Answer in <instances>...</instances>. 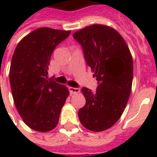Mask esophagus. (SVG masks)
Here are the masks:
<instances>
[{"instance_id": "esophagus-1", "label": "esophagus", "mask_w": 157, "mask_h": 157, "mask_svg": "<svg viewBox=\"0 0 157 157\" xmlns=\"http://www.w3.org/2000/svg\"><path fill=\"white\" fill-rule=\"evenodd\" d=\"M69 91L71 92V94H75V93L80 92V89L76 88V87H71V86H70L69 87Z\"/></svg>"}]
</instances>
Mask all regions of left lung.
<instances>
[{
	"instance_id": "1",
	"label": "left lung",
	"mask_w": 157,
	"mask_h": 157,
	"mask_svg": "<svg viewBox=\"0 0 157 157\" xmlns=\"http://www.w3.org/2000/svg\"><path fill=\"white\" fill-rule=\"evenodd\" d=\"M73 37L82 45L86 62L98 82L95 92L82 89L86 104L79 110V119L89 130L103 131L120 118L129 98L131 53L123 37L109 26L93 24L76 31Z\"/></svg>"
}]
</instances>
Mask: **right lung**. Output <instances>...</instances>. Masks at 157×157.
<instances>
[{
	"label": "right lung",
	"instance_id": "1",
	"mask_svg": "<svg viewBox=\"0 0 157 157\" xmlns=\"http://www.w3.org/2000/svg\"><path fill=\"white\" fill-rule=\"evenodd\" d=\"M71 31L40 28L19 42L12 55L10 84L17 112L29 128L48 132L56 127L67 87L48 79L50 57Z\"/></svg>",
	"mask_w": 157,
	"mask_h": 157
}]
</instances>
